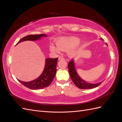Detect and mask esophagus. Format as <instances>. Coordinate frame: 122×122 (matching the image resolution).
<instances>
[{
  "label": "esophagus",
  "instance_id": "1",
  "mask_svg": "<svg viewBox=\"0 0 122 122\" xmlns=\"http://www.w3.org/2000/svg\"><path fill=\"white\" fill-rule=\"evenodd\" d=\"M64 60V58L61 56H59L58 57V60L60 61V60Z\"/></svg>",
  "mask_w": 122,
  "mask_h": 122
}]
</instances>
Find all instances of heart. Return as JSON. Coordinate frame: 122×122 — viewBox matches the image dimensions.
<instances>
[{"instance_id": "b5f03b06", "label": "heart", "mask_w": 122, "mask_h": 122, "mask_svg": "<svg viewBox=\"0 0 122 122\" xmlns=\"http://www.w3.org/2000/svg\"><path fill=\"white\" fill-rule=\"evenodd\" d=\"M83 42L80 41L79 38L75 36L62 37L57 40V46L51 45L50 50L54 53H60L61 50H68L70 57H73L76 55L80 47L82 45Z\"/></svg>"}]
</instances>
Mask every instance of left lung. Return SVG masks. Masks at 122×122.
Wrapping results in <instances>:
<instances>
[{
    "instance_id": "obj_1",
    "label": "left lung",
    "mask_w": 122,
    "mask_h": 122,
    "mask_svg": "<svg viewBox=\"0 0 122 122\" xmlns=\"http://www.w3.org/2000/svg\"><path fill=\"white\" fill-rule=\"evenodd\" d=\"M100 40L103 41L102 38H100ZM106 45L107 46V43L106 44ZM68 68L71 79L75 84V86L77 87L80 88V89H91V88H94L98 86L102 82V81L97 83H91L86 81L85 80L81 78V77L77 73L75 67L74 61L73 60L69 62Z\"/></svg>"
}]
</instances>
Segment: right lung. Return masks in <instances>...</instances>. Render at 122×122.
Instances as JSON below:
<instances>
[{
  "instance_id": "right-lung-1",
  "label": "right lung",
  "mask_w": 122,
  "mask_h": 122,
  "mask_svg": "<svg viewBox=\"0 0 122 122\" xmlns=\"http://www.w3.org/2000/svg\"><path fill=\"white\" fill-rule=\"evenodd\" d=\"M46 36H47V35L45 34L28 35L20 39L16 45L26 41H35L40 40L42 37H46ZM57 60L58 58H46L43 71L41 75L36 79L29 82H24L20 80H18L25 86L31 90L42 89L48 86L52 82L53 79L56 75Z\"/></svg>"
}]
</instances>
